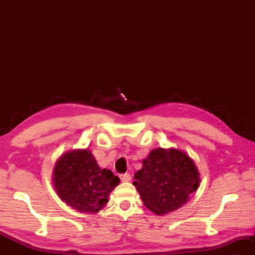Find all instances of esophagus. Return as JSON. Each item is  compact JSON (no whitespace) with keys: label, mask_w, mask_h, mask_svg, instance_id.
Returning <instances> with one entry per match:
<instances>
[{"label":"esophagus","mask_w":255,"mask_h":255,"mask_svg":"<svg viewBox=\"0 0 255 255\" xmlns=\"http://www.w3.org/2000/svg\"><path fill=\"white\" fill-rule=\"evenodd\" d=\"M121 180L122 182H129L131 180V175L129 173H125V174L121 175Z\"/></svg>","instance_id":"1"}]
</instances>
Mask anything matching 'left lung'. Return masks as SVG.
<instances>
[{
    "label": "left lung",
    "mask_w": 255,
    "mask_h": 255,
    "mask_svg": "<svg viewBox=\"0 0 255 255\" xmlns=\"http://www.w3.org/2000/svg\"><path fill=\"white\" fill-rule=\"evenodd\" d=\"M143 205L155 215L163 216L185 205L199 187V172L186 152L175 148H156L142 160L134 174Z\"/></svg>",
    "instance_id": "1"
}]
</instances>
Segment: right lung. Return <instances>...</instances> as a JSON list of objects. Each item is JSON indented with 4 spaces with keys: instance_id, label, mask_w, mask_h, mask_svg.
Returning a JSON list of instances; mask_svg holds the SVG:
<instances>
[{
    "instance_id": "1",
    "label": "right lung",
    "mask_w": 255,
    "mask_h": 255,
    "mask_svg": "<svg viewBox=\"0 0 255 255\" xmlns=\"http://www.w3.org/2000/svg\"><path fill=\"white\" fill-rule=\"evenodd\" d=\"M121 180L102 169L91 150H70L60 155L52 171V184L63 203L79 213L96 214Z\"/></svg>"
}]
</instances>
